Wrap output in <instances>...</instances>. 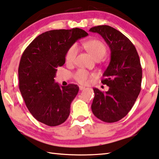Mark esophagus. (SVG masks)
<instances>
[{"instance_id":"obj_1","label":"esophagus","mask_w":159,"mask_h":159,"mask_svg":"<svg viewBox=\"0 0 159 159\" xmlns=\"http://www.w3.org/2000/svg\"><path fill=\"white\" fill-rule=\"evenodd\" d=\"M79 88H80V90H81V91L85 89V87H82V86H80Z\"/></svg>"}]
</instances>
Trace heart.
<instances>
[{"label":"heart","instance_id":"1","mask_svg":"<svg viewBox=\"0 0 159 159\" xmlns=\"http://www.w3.org/2000/svg\"><path fill=\"white\" fill-rule=\"evenodd\" d=\"M84 47L88 52L96 61H100L103 58L107 53L106 46L103 43L98 40H91L84 43ZM79 49L76 44L69 47L66 54V61L68 64H72L76 60ZM75 81L81 84L86 85L90 82L91 78L96 77V74L89 72L85 70H78L73 75Z\"/></svg>","mask_w":159,"mask_h":159}]
</instances>
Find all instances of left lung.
Returning <instances> with one entry per match:
<instances>
[{"label": "left lung", "instance_id": "obj_1", "mask_svg": "<svg viewBox=\"0 0 159 159\" xmlns=\"http://www.w3.org/2000/svg\"><path fill=\"white\" fill-rule=\"evenodd\" d=\"M89 30L101 35L111 51L110 62L101 80L109 89L104 92L93 89L91 110L101 121L113 123L129 112L140 92V60L131 41L119 30L107 25L94 26Z\"/></svg>", "mask_w": 159, "mask_h": 159}]
</instances>
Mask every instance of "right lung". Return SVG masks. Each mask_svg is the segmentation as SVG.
<instances>
[{
  "label": "right lung",
  "instance_id": "right-lung-1",
  "mask_svg": "<svg viewBox=\"0 0 159 159\" xmlns=\"http://www.w3.org/2000/svg\"><path fill=\"white\" fill-rule=\"evenodd\" d=\"M88 33L81 29L52 30L36 37L22 54L19 87L28 110L38 121L49 126L63 124L79 91L77 85L61 87L54 78L63 66L69 47Z\"/></svg>",
  "mask_w": 159,
  "mask_h": 159
}]
</instances>
